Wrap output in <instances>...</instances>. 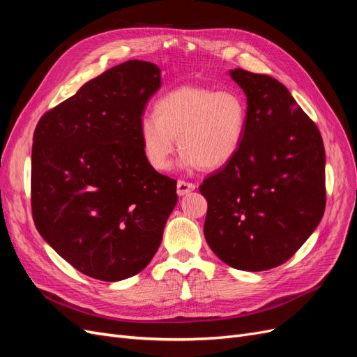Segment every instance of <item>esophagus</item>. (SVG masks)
<instances>
[{
	"instance_id": "1",
	"label": "esophagus",
	"mask_w": 357,
	"mask_h": 357,
	"mask_svg": "<svg viewBox=\"0 0 357 357\" xmlns=\"http://www.w3.org/2000/svg\"><path fill=\"white\" fill-rule=\"evenodd\" d=\"M192 190H195V185H193V183H189L185 180H180L177 183V193L180 197L188 195V193H190Z\"/></svg>"
}]
</instances>
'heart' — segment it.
I'll list each match as a JSON object with an SVG mask.
<instances>
[{
  "instance_id": "b5f03b06",
  "label": "heart",
  "mask_w": 357,
  "mask_h": 357,
  "mask_svg": "<svg viewBox=\"0 0 357 357\" xmlns=\"http://www.w3.org/2000/svg\"><path fill=\"white\" fill-rule=\"evenodd\" d=\"M247 126V104L240 92L205 84H183L164 93L153 116L139 122L138 137L147 164L167 171L176 150L188 168L218 169L235 158Z\"/></svg>"
}]
</instances>
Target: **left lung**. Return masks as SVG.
Wrapping results in <instances>:
<instances>
[{
  "label": "left lung",
  "instance_id": "left-lung-1",
  "mask_svg": "<svg viewBox=\"0 0 357 357\" xmlns=\"http://www.w3.org/2000/svg\"><path fill=\"white\" fill-rule=\"evenodd\" d=\"M229 75L247 96V126L238 153L199 186L204 235L225 264L265 271L289 261L323 218L325 147L284 84L241 68Z\"/></svg>",
  "mask_w": 357,
  "mask_h": 357
}]
</instances>
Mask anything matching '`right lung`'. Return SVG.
Masks as SVG:
<instances>
[{
  "label": "right lung",
  "instance_id": "1",
  "mask_svg": "<svg viewBox=\"0 0 357 357\" xmlns=\"http://www.w3.org/2000/svg\"><path fill=\"white\" fill-rule=\"evenodd\" d=\"M160 83L155 63L123 62L84 83L36 128V228L77 271L102 282L143 271L177 204V181L147 164L138 137Z\"/></svg>",
  "mask_w": 357,
  "mask_h": 357
}]
</instances>
